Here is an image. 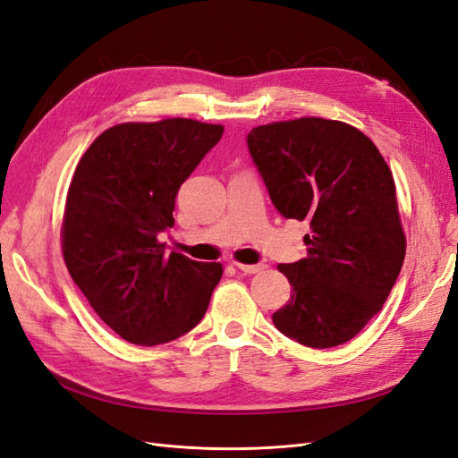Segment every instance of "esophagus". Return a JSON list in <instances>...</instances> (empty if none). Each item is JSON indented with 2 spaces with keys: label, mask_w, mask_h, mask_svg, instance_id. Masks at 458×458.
<instances>
[{
  "label": "esophagus",
  "mask_w": 458,
  "mask_h": 458,
  "mask_svg": "<svg viewBox=\"0 0 458 458\" xmlns=\"http://www.w3.org/2000/svg\"><path fill=\"white\" fill-rule=\"evenodd\" d=\"M234 267H237L239 271L246 273V275H254V273H261L263 269H266V266L263 263H256V266H248V263H241V261H234L233 263Z\"/></svg>",
  "instance_id": "esophagus-1"
}]
</instances>
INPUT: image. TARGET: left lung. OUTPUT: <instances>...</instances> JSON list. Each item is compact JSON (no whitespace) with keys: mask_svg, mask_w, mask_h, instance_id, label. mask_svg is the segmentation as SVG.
I'll return each instance as SVG.
<instances>
[{"mask_svg":"<svg viewBox=\"0 0 458 458\" xmlns=\"http://www.w3.org/2000/svg\"><path fill=\"white\" fill-rule=\"evenodd\" d=\"M248 150L288 219L308 221V256L279 269L293 286L273 323L308 348L357 336L395 284L407 250L395 183L369 137L338 120L258 126Z\"/></svg>","mask_w":458,"mask_h":458,"instance_id":"8db88e82","label":"left lung"}]
</instances>
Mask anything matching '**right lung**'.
<instances>
[{"instance_id": "right-lung-1", "label": "right lung", "mask_w": 458, "mask_h": 458, "mask_svg": "<svg viewBox=\"0 0 458 458\" xmlns=\"http://www.w3.org/2000/svg\"><path fill=\"white\" fill-rule=\"evenodd\" d=\"M224 126L191 118L123 122L80 158L68 187L61 246L93 311L137 345L172 342L204 317L221 263L165 252L177 191Z\"/></svg>"}]
</instances>
